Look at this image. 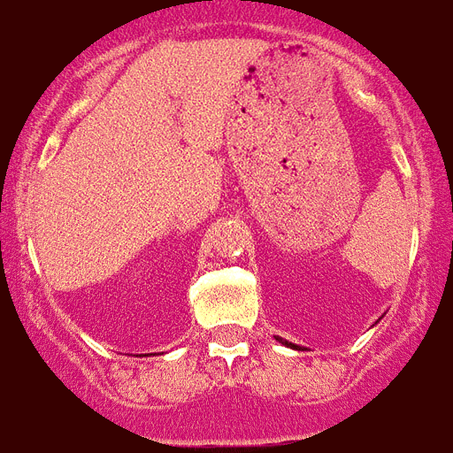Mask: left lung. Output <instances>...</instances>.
I'll list each match as a JSON object with an SVG mask.
<instances>
[{
    "label": "left lung",
    "mask_w": 453,
    "mask_h": 453,
    "mask_svg": "<svg viewBox=\"0 0 453 453\" xmlns=\"http://www.w3.org/2000/svg\"><path fill=\"white\" fill-rule=\"evenodd\" d=\"M278 342L280 343H285V346H289V349H299V346H296V343H289V342H285V339H280V336H276Z\"/></svg>",
    "instance_id": "obj_1"
}]
</instances>
